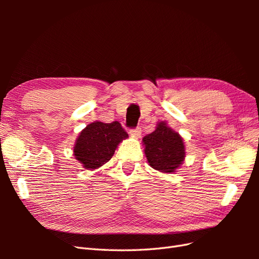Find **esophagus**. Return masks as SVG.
Here are the masks:
<instances>
[{"label":"esophagus","mask_w":259,"mask_h":259,"mask_svg":"<svg viewBox=\"0 0 259 259\" xmlns=\"http://www.w3.org/2000/svg\"><path fill=\"white\" fill-rule=\"evenodd\" d=\"M140 133H142V130H140V127H137L135 130H131L128 132V134L131 136H133V137H138L140 135Z\"/></svg>","instance_id":"34e87169"}]
</instances>
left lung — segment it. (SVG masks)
Wrapping results in <instances>:
<instances>
[{
  "mask_svg": "<svg viewBox=\"0 0 259 259\" xmlns=\"http://www.w3.org/2000/svg\"><path fill=\"white\" fill-rule=\"evenodd\" d=\"M143 146L149 165L161 173H175L186 158L184 138L166 121L158 122L151 134L143 138Z\"/></svg>",
  "mask_w": 259,
  "mask_h": 259,
  "instance_id": "8db88e82",
  "label": "left lung"
}]
</instances>
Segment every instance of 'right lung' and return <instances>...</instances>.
<instances>
[{"instance_id":"right-lung-1","label":"right lung","mask_w":259,"mask_h":259,"mask_svg":"<svg viewBox=\"0 0 259 259\" xmlns=\"http://www.w3.org/2000/svg\"><path fill=\"white\" fill-rule=\"evenodd\" d=\"M128 137L119 122L94 121L86 125L75 139L74 159L85 169L95 170L112 158L123 140Z\"/></svg>"}]
</instances>
